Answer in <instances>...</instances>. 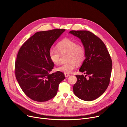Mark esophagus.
I'll return each instance as SVG.
<instances>
[{"mask_svg": "<svg viewBox=\"0 0 127 127\" xmlns=\"http://www.w3.org/2000/svg\"><path fill=\"white\" fill-rule=\"evenodd\" d=\"M69 76H70V75L68 74H65V77H69Z\"/></svg>", "mask_w": 127, "mask_h": 127, "instance_id": "34e87169", "label": "esophagus"}]
</instances>
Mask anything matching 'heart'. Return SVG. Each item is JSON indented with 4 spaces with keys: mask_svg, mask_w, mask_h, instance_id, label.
Segmentation results:
<instances>
[{
    "mask_svg": "<svg viewBox=\"0 0 127 127\" xmlns=\"http://www.w3.org/2000/svg\"><path fill=\"white\" fill-rule=\"evenodd\" d=\"M57 49L52 47L49 50V55L51 61L55 64H59L62 55L68 53V63L58 66L56 70L65 74L72 73L77 67V63H81L85 58L84 47L70 39H64L57 45Z\"/></svg>",
    "mask_w": 127,
    "mask_h": 127,
    "instance_id": "heart-1",
    "label": "heart"
}]
</instances>
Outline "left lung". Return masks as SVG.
Masks as SVG:
<instances>
[{
  "instance_id": "obj_1",
  "label": "left lung",
  "mask_w": 127,
  "mask_h": 127,
  "mask_svg": "<svg viewBox=\"0 0 127 127\" xmlns=\"http://www.w3.org/2000/svg\"><path fill=\"white\" fill-rule=\"evenodd\" d=\"M69 33L81 40L85 51V59L79 70L85 75H76L74 94L82 100H94L109 85L112 69L110 54L103 42L90 32L71 31Z\"/></svg>"
}]
</instances>
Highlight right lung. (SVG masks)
<instances>
[{
    "label": "right lung",
    "mask_w": 127,
    "mask_h": 127,
    "mask_svg": "<svg viewBox=\"0 0 127 127\" xmlns=\"http://www.w3.org/2000/svg\"><path fill=\"white\" fill-rule=\"evenodd\" d=\"M65 29L38 32L21 47L15 63L16 80L24 93L39 102L48 101L57 95L64 74L57 71L50 74L54 64L49 55L52 46Z\"/></svg>",
    "instance_id": "right-lung-1"
}]
</instances>
